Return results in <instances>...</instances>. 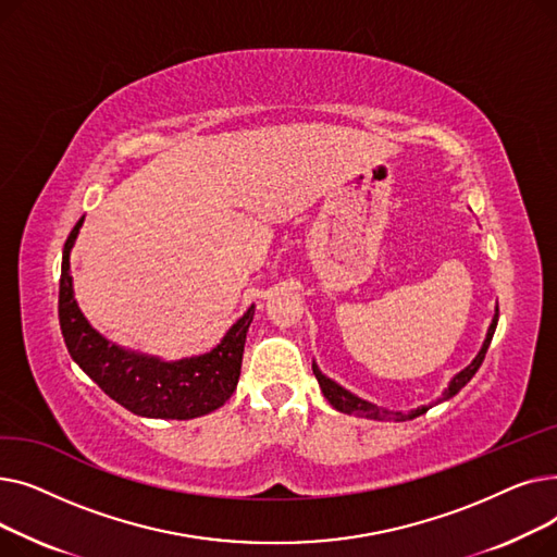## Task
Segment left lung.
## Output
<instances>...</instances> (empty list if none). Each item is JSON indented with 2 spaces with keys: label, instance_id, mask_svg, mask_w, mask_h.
Here are the masks:
<instances>
[{
  "label": "left lung",
  "instance_id": "1",
  "mask_svg": "<svg viewBox=\"0 0 557 557\" xmlns=\"http://www.w3.org/2000/svg\"><path fill=\"white\" fill-rule=\"evenodd\" d=\"M496 320H499V307H494L492 323H490V327H487V334H485V341H483V345H481V349H479V355L472 359L470 366H465L460 372H456V374L451 376V382H449V386L445 388L443 397H437V401H431V404L411 408V411H388V408H384V406H376V404H372V401H368V399L355 395L352 391L343 388L341 384L334 382V379H330L327 374L320 372V368H318L315 361H313V374H315V379H318L320 391H323L325 399L336 408V411H341V413L359 416V418H370V420H382V422H391V420H395V422H406V420H413V418L424 416L431 406L451 399V397L476 374V370L481 368V363H483V359H485L490 341H492V336H494Z\"/></svg>",
  "mask_w": 557,
  "mask_h": 557
}]
</instances>
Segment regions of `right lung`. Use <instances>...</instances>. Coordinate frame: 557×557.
<instances>
[{"label": "right lung", "instance_id": "right-lung-1", "mask_svg": "<svg viewBox=\"0 0 557 557\" xmlns=\"http://www.w3.org/2000/svg\"><path fill=\"white\" fill-rule=\"evenodd\" d=\"M85 216L78 219L63 248L58 318L70 357L92 382L131 413L156 420H194L221 408L237 391L246 334L255 305L234 323L210 352L164 361L122 347L99 334L74 298L70 255Z\"/></svg>", "mask_w": 557, "mask_h": 557}]
</instances>
